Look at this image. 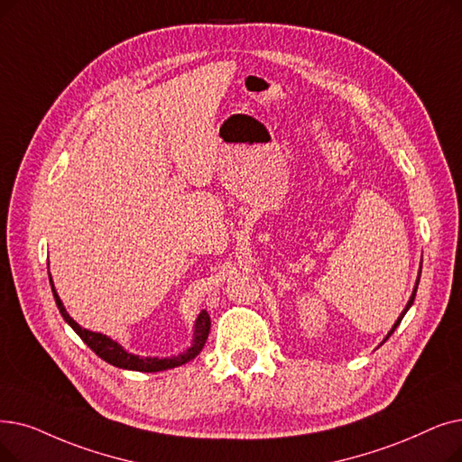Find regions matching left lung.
<instances>
[{
    "label": "left lung",
    "mask_w": 462,
    "mask_h": 462,
    "mask_svg": "<svg viewBox=\"0 0 462 462\" xmlns=\"http://www.w3.org/2000/svg\"><path fill=\"white\" fill-rule=\"evenodd\" d=\"M419 275H420V272H419ZM417 287H419V277H417V281H415V289H413V292H411V296H410V300H408V304H406V308H404V311L402 313H400V317L396 319V323L393 325V328L389 330V334L385 336V339H383V342H387V339L391 337V334L396 330V327L400 325V320H402L404 319V315H406V311L411 308V304H413V300H415V292H417Z\"/></svg>",
    "instance_id": "obj_1"
}]
</instances>
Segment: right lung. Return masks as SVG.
I'll use <instances>...</instances> for the list:
<instances>
[{"mask_svg":"<svg viewBox=\"0 0 462 462\" xmlns=\"http://www.w3.org/2000/svg\"><path fill=\"white\" fill-rule=\"evenodd\" d=\"M49 281H51V287H52V294L56 300V306L62 313L66 323L79 334V337L83 339V342L99 356L104 358L106 363L116 366V368H125V370H135V372H162V370H170L175 366H181L187 365L189 360L196 358L199 355V351L204 349L206 342H208V336H209V328H211V319L208 315L206 310L199 311L196 323H194V337H192V346L177 356H170V358H158V356H139L134 353H128L123 346L116 344L115 339H111L106 334H99V332H92L87 330L83 327H79L75 320L69 317V313L66 311L62 300L56 294L54 285H52V277L49 273Z\"/></svg>","mask_w":462,"mask_h":462,"instance_id":"1","label":"right lung"}]
</instances>
